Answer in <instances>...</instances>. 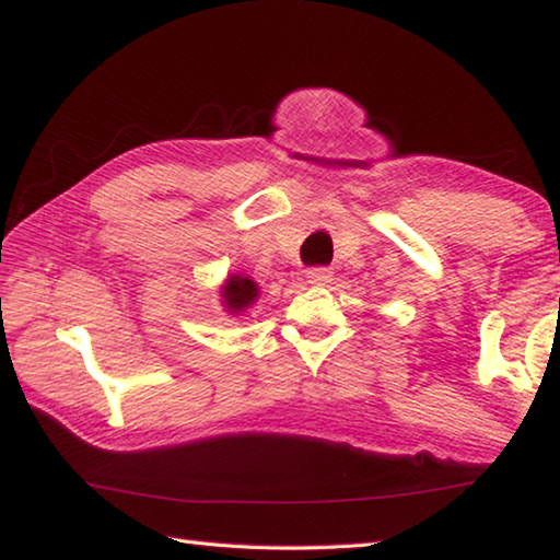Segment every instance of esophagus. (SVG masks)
Wrapping results in <instances>:
<instances>
[{
  "instance_id": "esophagus-1",
  "label": "esophagus",
  "mask_w": 560,
  "mask_h": 560,
  "mask_svg": "<svg viewBox=\"0 0 560 560\" xmlns=\"http://www.w3.org/2000/svg\"><path fill=\"white\" fill-rule=\"evenodd\" d=\"M330 277H334V271L326 269V267H314V269L306 271L308 283H316V287H324V283L330 281Z\"/></svg>"
}]
</instances>
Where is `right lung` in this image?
<instances>
[{
  "label": "right lung",
  "mask_w": 560,
  "mask_h": 560,
  "mask_svg": "<svg viewBox=\"0 0 560 560\" xmlns=\"http://www.w3.org/2000/svg\"><path fill=\"white\" fill-rule=\"evenodd\" d=\"M222 296H224L226 308H232V314H234V311L246 308L254 299L259 296V287L246 277H232V279H226Z\"/></svg>",
  "instance_id": "right-lung-1"
}]
</instances>
